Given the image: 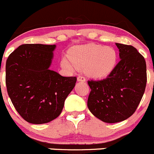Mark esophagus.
Here are the masks:
<instances>
[{
  "label": "esophagus",
  "instance_id": "obj_1",
  "mask_svg": "<svg viewBox=\"0 0 154 154\" xmlns=\"http://www.w3.org/2000/svg\"><path fill=\"white\" fill-rule=\"evenodd\" d=\"M77 81L84 83V82H86V78H85L84 77H83V76H79V77H77Z\"/></svg>",
  "mask_w": 154,
  "mask_h": 154
}]
</instances>
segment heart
<instances>
[{
  "label": "heart",
  "mask_w": 154,
  "mask_h": 154,
  "mask_svg": "<svg viewBox=\"0 0 154 154\" xmlns=\"http://www.w3.org/2000/svg\"><path fill=\"white\" fill-rule=\"evenodd\" d=\"M69 61L64 59L62 66L68 69H83L88 77L102 79L110 75L118 62V54L112 47L99 44H86L73 47L68 55Z\"/></svg>",
  "instance_id": "heart-1"
}]
</instances>
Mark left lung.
Returning a JSON list of instances; mask_svg holds the SVG:
<instances>
[{
    "mask_svg": "<svg viewBox=\"0 0 154 154\" xmlns=\"http://www.w3.org/2000/svg\"><path fill=\"white\" fill-rule=\"evenodd\" d=\"M120 61L101 80L88 81L91 89L87 106L91 113L107 123L123 121L139 104L147 83L144 58L130 45L116 43Z\"/></svg>",
    "mask_w": 154,
    "mask_h": 154,
    "instance_id": "1",
    "label": "left lung"
}]
</instances>
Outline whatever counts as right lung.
<instances>
[{
	"mask_svg": "<svg viewBox=\"0 0 154 154\" xmlns=\"http://www.w3.org/2000/svg\"><path fill=\"white\" fill-rule=\"evenodd\" d=\"M56 45L23 44L6 62V85L13 106L33 124L57 118L75 86V77H63L50 69Z\"/></svg>",
	"mask_w": 154,
	"mask_h": 154,
	"instance_id": "add662e5",
	"label": "right lung"
}]
</instances>
